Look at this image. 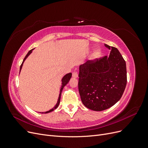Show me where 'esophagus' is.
Returning <instances> with one entry per match:
<instances>
[{
	"mask_svg": "<svg viewBox=\"0 0 148 148\" xmlns=\"http://www.w3.org/2000/svg\"><path fill=\"white\" fill-rule=\"evenodd\" d=\"M72 77H73V78H78V72H77V71H75L74 72H73V73H72Z\"/></svg>",
	"mask_w": 148,
	"mask_h": 148,
	"instance_id": "34e87169",
	"label": "esophagus"
}]
</instances>
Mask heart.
Wrapping results in <instances>:
<instances>
[{"label":"heart","mask_w":148,"mask_h":148,"mask_svg":"<svg viewBox=\"0 0 148 148\" xmlns=\"http://www.w3.org/2000/svg\"><path fill=\"white\" fill-rule=\"evenodd\" d=\"M101 51L100 50H96L95 52H94V58H95V59H98V58H99L101 56Z\"/></svg>","instance_id":"b5f03b06"}]
</instances>
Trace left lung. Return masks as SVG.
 Returning <instances> with one entry per match:
<instances>
[{
  "label": "left lung",
  "mask_w": 148,
  "mask_h": 148,
  "mask_svg": "<svg viewBox=\"0 0 148 148\" xmlns=\"http://www.w3.org/2000/svg\"><path fill=\"white\" fill-rule=\"evenodd\" d=\"M109 56L88 60L79 66L78 90L87 108L102 111L110 108L122 97L127 85L126 62L118 49L107 44Z\"/></svg>",
  "instance_id": "left-lung-1"
}]
</instances>
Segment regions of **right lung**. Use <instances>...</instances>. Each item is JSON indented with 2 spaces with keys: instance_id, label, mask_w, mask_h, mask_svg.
I'll use <instances>...</instances> for the list:
<instances>
[{
  "instance_id": "obj_1",
  "label": "right lung",
  "mask_w": 148,
  "mask_h": 148,
  "mask_svg": "<svg viewBox=\"0 0 148 148\" xmlns=\"http://www.w3.org/2000/svg\"><path fill=\"white\" fill-rule=\"evenodd\" d=\"M33 49H31V50H30V51L28 52L27 54H26V56H25V59H24L23 62H22V64H21V66H20V71H21V69H22V66H23V63H24L25 60H26V58H27V57L30 55V53H31V52H32V51H33ZM71 75H72V74H71V73H67V74H66V75L64 76V77H63V78L62 79V86H61V88H60L59 96V98H58V101H57V104H56V106H55L54 107H53V108L51 109V110H49V111L45 112H40V113H42V114H47V113H49V112H52V111H53V110H54L56 109L57 108L58 106H59V104H60V97H61L62 91V90H63V89H64V86H65V85L69 82L70 79V78H71Z\"/></svg>"
}]
</instances>
